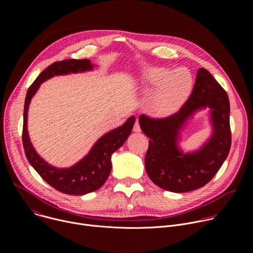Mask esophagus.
Instances as JSON below:
<instances>
[{"instance_id": "1", "label": "esophagus", "mask_w": 253, "mask_h": 253, "mask_svg": "<svg viewBox=\"0 0 253 253\" xmlns=\"http://www.w3.org/2000/svg\"><path fill=\"white\" fill-rule=\"evenodd\" d=\"M133 131L136 132V133H139L141 132V128H140V125H139V122L136 121L135 124H134V127H133Z\"/></svg>"}]
</instances>
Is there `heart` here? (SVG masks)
I'll use <instances>...</instances> for the list:
<instances>
[{
    "instance_id": "b5f03b06",
    "label": "heart",
    "mask_w": 253,
    "mask_h": 253,
    "mask_svg": "<svg viewBox=\"0 0 253 253\" xmlns=\"http://www.w3.org/2000/svg\"><path fill=\"white\" fill-rule=\"evenodd\" d=\"M147 82L159 86L152 98L154 111L160 116H168L182 106L192 88V78L182 68L169 71L165 68H153L146 74Z\"/></svg>"
}]
</instances>
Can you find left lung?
I'll list each match as a JSON object with an SVG mask.
<instances>
[{
	"instance_id": "obj_1",
	"label": "left lung",
	"mask_w": 253,
	"mask_h": 253,
	"mask_svg": "<svg viewBox=\"0 0 253 253\" xmlns=\"http://www.w3.org/2000/svg\"><path fill=\"white\" fill-rule=\"evenodd\" d=\"M208 107L211 136L193 153L178 148L181 131L196 112ZM230 105L224 89L206 69H198L193 91L177 113L164 119L139 117L149 140L145 168L153 183L171 192L184 193L203 187L217 173L231 145Z\"/></svg>"
}]
</instances>
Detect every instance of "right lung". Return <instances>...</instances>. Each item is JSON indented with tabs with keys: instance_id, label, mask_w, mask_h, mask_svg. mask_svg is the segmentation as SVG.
<instances>
[{
	"instance_id": "right-lung-1",
	"label": "right lung",
	"mask_w": 253,
	"mask_h": 253,
	"mask_svg": "<svg viewBox=\"0 0 253 253\" xmlns=\"http://www.w3.org/2000/svg\"><path fill=\"white\" fill-rule=\"evenodd\" d=\"M95 65L88 59H68L55 62L46 68L27 91L24 106L23 145L26 157L33 168L56 190L70 195H84L99 189L107 180L112 168L111 155L118 150L130 136L135 123L131 116L120 127L99 138L80 161L69 168H57L46 162L33 147L28 132V110L32 98L46 80L59 75L83 73L92 71Z\"/></svg>"
}]
</instances>
